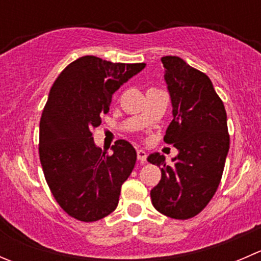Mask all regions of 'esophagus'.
<instances>
[{"label": "esophagus", "instance_id": "esophagus-1", "mask_svg": "<svg viewBox=\"0 0 261 261\" xmlns=\"http://www.w3.org/2000/svg\"><path fill=\"white\" fill-rule=\"evenodd\" d=\"M146 151L145 150H143V149H139L138 150V159L140 160L141 163H144V162H146Z\"/></svg>", "mask_w": 261, "mask_h": 261}]
</instances>
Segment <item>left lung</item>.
I'll list each match as a JSON object with an SVG mask.
<instances>
[{
    "label": "left lung",
    "mask_w": 261,
    "mask_h": 261,
    "mask_svg": "<svg viewBox=\"0 0 261 261\" xmlns=\"http://www.w3.org/2000/svg\"><path fill=\"white\" fill-rule=\"evenodd\" d=\"M173 120L164 141L178 149L174 165L152 152L147 162L162 167V179L150 192L156 211L175 220L198 215L215 196L230 147L227 115L211 80L179 57L162 58Z\"/></svg>",
    "instance_id": "8db88e82"
}]
</instances>
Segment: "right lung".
Listing matches in <instances>:
<instances>
[{"instance_id":"obj_1","label":"right lung","mask_w":261,"mask_h":261,"mask_svg":"<svg viewBox=\"0 0 261 261\" xmlns=\"http://www.w3.org/2000/svg\"><path fill=\"white\" fill-rule=\"evenodd\" d=\"M145 63H112L86 55L55 80L44 107L39 155L55 201L72 217L93 222L117 207L121 186L133 172L136 151L126 140L112 154L96 146L92 130L110 111L112 94Z\"/></svg>"}]
</instances>
